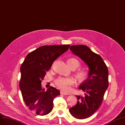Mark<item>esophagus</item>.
Listing matches in <instances>:
<instances>
[{
  "mask_svg": "<svg viewBox=\"0 0 125 125\" xmlns=\"http://www.w3.org/2000/svg\"><path fill=\"white\" fill-rule=\"evenodd\" d=\"M61 94H63V95H69V94L68 93H66L63 92V91H61Z\"/></svg>",
  "mask_w": 125,
  "mask_h": 125,
  "instance_id": "1",
  "label": "esophagus"
}]
</instances>
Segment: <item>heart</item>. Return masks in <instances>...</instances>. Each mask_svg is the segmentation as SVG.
<instances>
[{"mask_svg": "<svg viewBox=\"0 0 125 125\" xmlns=\"http://www.w3.org/2000/svg\"><path fill=\"white\" fill-rule=\"evenodd\" d=\"M67 63L70 67H73L74 69L79 66L80 63L79 61L75 58H71L67 61ZM88 72L87 70L83 69L79 70L75 72V76L77 79L81 82L84 81L87 78ZM75 82L73 77H59L55 80V84L59 88L64 92H69L71 90V86Z\"/></svg>", "mask_w": 125, "mask_h": 125, "instance_id": "b5f03b06", "label": "heart"}]
</instances>
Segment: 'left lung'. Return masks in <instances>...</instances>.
I'll list each match as a JSON object with an SVG mask.
<instances>
[{
  "label": "left lung",
  "instance_id": "obj_1",
  "mask_svg": "<svg viewBox=\"0 0 125 125\" xmlns=\"http://www.w3.org/2000/svg\"><path fill=\"white\" fill-rule=\"evenodd\" d=\"M70 49L89 68L88 77L79 86L80 90L85 92V95H76V105L69 109L75 118L85 119L94 114L102 104L108 87V70L102 57L93 52L87 46L72 45Z\"/></svg>",
  "mask_w": 125,
  "mask_h": 125
}]
</instances>
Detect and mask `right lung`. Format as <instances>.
Listing matches in <instances>:
<instances>
[{
    "label": "right lung",
    "mask_w": 125,
    "mask_h": 125,
    "mask_svg": "<svg viewBox=\"0 0 125 125\" xmlns=\"http://www.w3.org/2000/svg\"><path fill=\"white\" fill-rule=\"evenodd\" d=\"M70 45H43L32 51L20 67L19 87L28 108L37 115H47L53 109V101L60 91L50 86L45 91L41 81L53 62L69 49Z\"/></svg>",
    "instance_id": "add662e5"
}]
</instances>
